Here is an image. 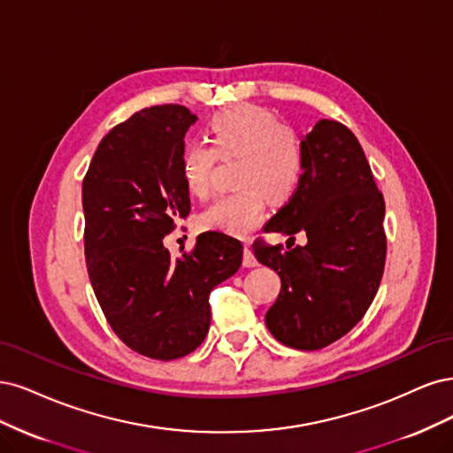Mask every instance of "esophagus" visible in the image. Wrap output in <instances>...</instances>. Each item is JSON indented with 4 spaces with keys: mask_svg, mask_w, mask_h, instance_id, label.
<instances>
[{
    "mask_svg": "<svg viewBox=\"0 0 453 453\" xmlns=\"http://www.w3.org/2000/svg\"><path fill=\"white\" fill-rule=\"evenodd\" d=\"M242 265L244 267H256L257 265V259L252 252L250 244H244V250H242Z\"/></svg>",
    "mask_w": 453,
    "mask_h": 453,
    "instance_id": "1",
    "label": "esophagus"
}]
</instances>
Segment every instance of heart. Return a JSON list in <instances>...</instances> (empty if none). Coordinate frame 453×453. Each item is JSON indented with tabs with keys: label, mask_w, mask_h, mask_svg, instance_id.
<instances>
[{
	"label": "heart",
	"mask_w": 453,
	"mask_h": 453,
	"mask_svg": "<svg viewBox=\"0 0 453 453\" xmlns=\"http://www.w3.org/2000/svg\"><path fill=\"white\" fill-rule=\"evenodd\" d=\"M205 144H189L180 156V177L186 192L205 199L212 188L216 157L241 156L237 184L241 192L216 199L201 214L205 229L227 235H246L265 212V201L286 203L301 184L303 144L296 131L284 127L279 116L259 105H235L216 112L207 124Z\"/></svg>",
	"instance_id": "b5f03b06"
}]
</instances>
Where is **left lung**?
<instances>
[{"mask_svg":"<svg viewBox=\"0 0 453 453\" xmlns=\"http://www.w3.org/2000/svg\"><path fill=\"white\" fill-rule=\"evenodd\" d=\"M301 144V184L265 231L288 241L303 233L306 244L282 250L256 241L252 250L280 276V294L265 314L273 337L296 349H319L344 337L376 296L386 264V205L346 126L318 120Z\"/></svg>","mask_w":453,"mask_h":453,"instance_id":"obj_1","label":"left lung"}]
</instances>
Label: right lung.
<instances>
[{
	"label": "right lung",
	"mask_w": 453,
	"mask_h": 453,
	"mask_svg": "<svg viewBox=\"0 0 453 453\" xmlns=\"http://www.w3.org/2000/svg\"><path fill=\"white\" fill-rule=\"evenodd\" d=\"M197 116L182 105L142 109L101 139L82 180L84 256L97 303L119 339L152 359L184 357L205 341L209 294L235 274L242 244L201 233L171 257L164 237L189 214L180 177Z\"/></svg>",
	"instance_id": "1"
}]
</instances>
